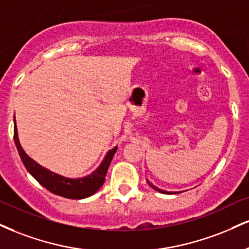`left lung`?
I'll list each match as a JSON object with an SVG mask.
<instances>
[{
    "label": "left lung",
    "instance_id": "left-lung-1",
    "mask_svg": "<svg viewBox=\"0 0 249 249\" xmlns=\"http://www.w3.org/2000/svg\"><path fill=\"white\" fill-rule=\"evenodd\" d=\"M148 182V181H147ZM148 183H149V185H151V187L152 188H153V189H155V190H157V191H160V193H164V191L163 190H161V189H159V188H157V187H154V185L153 184H152L151 183V182H148Z\"/></svg>",
    "mask_w": 249,
    "mask_h": 249
}]
</instances>
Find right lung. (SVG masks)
I'll use <instances>...</instances> for the list:
<instances>
[{
  "mask_svg": "<svg viewBox=\"0 0 249 249\" xmlns=\"http://www.w3.org/2000/svg\"><path fill=\"white\" fill-rule=\"evenodd\" d=\"M14 140L16 143L17 151L20 159H22V162L25 168L28 169V172L31 174L37 181L43 185L44 188H46L47 190L51 191L52 194L58 195V196L65 197V198H71V199H82L86 197L91 196L97 191L103 185L104 181H106V176L107 168H109L111 160L115 155L117 147L112 148L111 151L107 152L106 159L103 160V162L101 163V166L95 170L94 173L90 175L86 176V178H64V176L55 174L51 170L44 168L43 166L36 162L35 160H32L28 154L24 152V149L20 146L19 140H18V134H17V127H16V122H15V127H14Z\"/></svg>",
  "mask_w": 249,
  "mask_h": 249,
  "instance_id": "1",
  "label": "right lung"
}]
</instances>
